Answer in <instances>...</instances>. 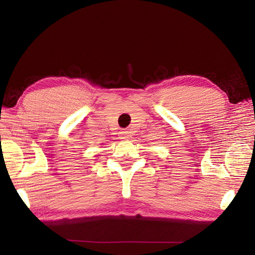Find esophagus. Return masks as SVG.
Wrapping results in <instances>:
<instances>
[{
  "instance_id": "esophagus-1",
  "label": "esophagus",
  "mask_w": 255,
  "mask_h": 255,
  "mask_svg": "<svg viewBox=\"0 0 255 255\" xmlns=\"http://www.w3.org/2000/svg\"><path fill=\"white\" fill-rule=\"evenodd\" d=\"M128 137H129L128 131H122V132H120V138H122V139H128Z\"/></svg>"
}]
</instances>
